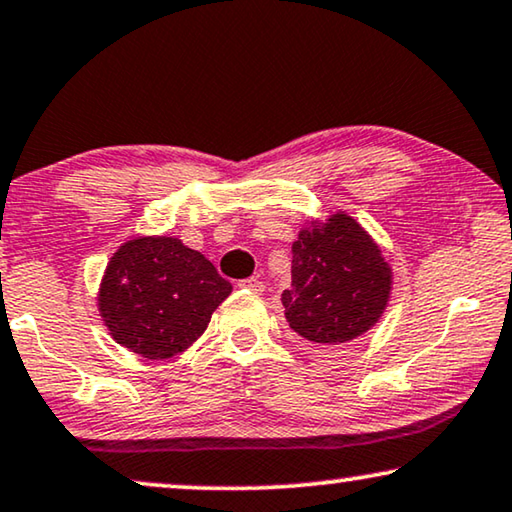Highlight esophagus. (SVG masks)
<instances>
[{"instance_id": "34e87169", "label": "esophagus", "mask_w": 512, "mask_h": 512, "mask_svg": "<svg viewBox=\"0 0 512 512\" xmlns=\"http://www.w3.org/2000/svg\"><path fill=\"white\" fill-rule=\"evenodd\" d=\"M239 285L243 287V290H250V292H255V294L264 292V283L259 278H246V280H241Z\"/></svg>"}]
</instances>
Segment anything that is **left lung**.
I'll return each instance as SVG.
<instances>
[{
  "instance_id": "1",
  "label": "left lung",
  "mask_w": 512,
  "mask_h": 512,
  "mask_svg": "<svg viewBox=\"0 0 512 512\" xmlns=\"http://www.w3.org/2000/svg\"><path fill=\"white\" fill-rule=\"evenodd\" d=\"M392 269L348 213L308 225L292 243L285 320L313 348L348 343L369 331L390 299Z\"/></svg>"
}]
</instances>
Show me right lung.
Returning a JSON list of instances; mask_svg holds the SVG:
<instances>
[{
  "mask_svg": "<svg viewBox=\"0 0 512 512\" xmlns=\"http://www.w3.org/2000/svg\"><path fill=\"white\" fill-rule=\"evenodd\" d=\"M232 283L197 250L171 236H141L118 248L99 287L111 336L146 359H169L204 334Z\"/></svg>",
  "mask_w": 512,
  "mask_h": 512,
  "instance_id": "obj_1",
  "label": "right lung"
}]
</instances>
